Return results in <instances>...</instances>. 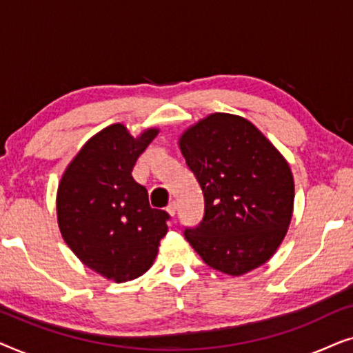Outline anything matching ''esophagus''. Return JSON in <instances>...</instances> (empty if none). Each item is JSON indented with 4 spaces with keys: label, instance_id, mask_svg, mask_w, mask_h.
Wrapping results in <instances>:
<instances>
[{
    "label": "esophagus",
    "instance_id": "obj_1",
    "mask_svg": "<svg viewBox=\"0 0 353 353\" xmlns=\"http://www.w3.org/2000/svg\"><path fill=\"white\" fill-rule=\"evenodd\" d=\"M175 212H176V204L175 202H170V204L167 205V214L170 216H175Z\"/></svg>",
    "mask_w": 353,
    "mask_h": 353
}]
</instances>
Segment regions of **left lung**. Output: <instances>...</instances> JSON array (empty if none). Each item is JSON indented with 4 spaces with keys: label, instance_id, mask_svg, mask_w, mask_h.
<instances>
[{
    "label": "left lung",
    "instance_id": "8db88e82",
    "mask_svg": "<svg viewBox=\"0 0 353 353\" xmlns=\"http://www.w3.org/2000/svg\"><path fill=\"white\" fill-rule=\"evenodd\" d=\"M204 194V216L185 238L209 267L239 276L281 244L292 219L294 178L276 148L239 115L215 112L181 134Z\"/></svg>",
    "mask_w": 353,
    "mask_h": 353
}]
</instances>
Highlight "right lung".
Masks as SVG:
<instances>
[{
    "label": "right lung",
    "mask_w": 353,
    "mask_h": 353,
    "mask_svg": "<svg viewBox=\"0 0 353 353\" xmlns=\"http://www.w3.org/2000/svg\"><path fill=\"white\" fill-rule=\"evenodd\" d=\"M157 128L133 138L122 123L101 130L65 168L57 188V223L67 245L86 267L115 283L146 273L167 234L165 210L149 205L133 180L138 157Z\"/></svg>",
    "instance_id": "obj_1"
}]
</instances>
